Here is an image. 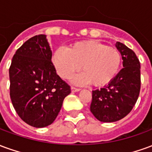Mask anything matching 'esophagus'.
Segmentation results:
<instances>
[{
	"label": "esophagus",
	"mask_w": 152,
	"mask_h": 152,
	"mask_svg": "<svg viewBox=\"0 0 152 152\" xmlns=\"http://www.w3.org/2000/svg\"><path fill=\"white\" fill-rule=\"evenodd\" d=\"M72 92H78V91H80V89H79V88H76V87H74V86H72Z\"/></svg>",
	"instance_id": "34e87169"
}]
</instances>
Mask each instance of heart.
I'll return each mask as SVG.
<instances>
[{
  "mask_svg": "<svg viewBox=\"0 0 152 152\" xmlns=\"http://www.w3.org/2000/svg\"><path fill=\"white\" fill-rule=\"evenodd\" d=\"M57 72L64 79L69 78L80 67L84 72L75 78L80 85L89 84L102 87L114 79L120 69L121 55L115 47L98 40H84L65 49H57L53 54Z\"/></svg>",
  "mask_w": 152,
  "mask_h": 152,
  "instance_id": "heart-1",
  "label": "heart"
}]
</instances>
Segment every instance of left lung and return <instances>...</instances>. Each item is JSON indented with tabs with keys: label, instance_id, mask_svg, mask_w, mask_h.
Returning a JSON list of instances; mask_svg holds the SVG:
<instances>
[{
	"label": "left lung",
	"instance_id": "left-lung-1",
	"mask_svg": "<svg viewBox=\"0 0 152 152\" xmlns=\"http://www.w3.org/2000/svg\"><path fill=\"white\" fill-rule=\"evenodd\" d=\"M123 68L104 88L93 90L90 112L102 122H115L126 116L137 102L141 89L140 62L133 50L121 42Z\"/></svg>",
	"mask_w": 152,
	"mask_h": 152
}]
</instances>
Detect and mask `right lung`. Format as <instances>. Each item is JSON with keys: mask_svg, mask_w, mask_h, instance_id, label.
<instances>
[{"mask_svg": "<svg viewBox=\"0 0 152 152\" xmlns=\"http://www.w3.org/2000/svg\"><path fill=\"white\" fill-rule=\"evenodd\" d=\"M51 58L45 35H38L18 48L9 69L12 104L25 123L36 128L52 124L71 93Z\"/></svg>", "mask_w": 152, "mask_h": 152, "instance_id": "obj_1", "label": "right lung"}]
</instances>
